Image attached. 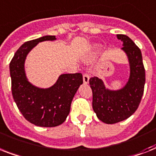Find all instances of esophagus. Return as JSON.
<instances>
[{
	"instance_id": "34e87169",
	"label": "esophagus",
	"mask_w": 156,
	"mask_h": 156,
	"mask_svg": "<svg viewBox=\"0 0 156 156\" xmlns=\"http://www.w3.org/2000/svg\"><path fill=\"white\" fill-rule=\"evenodd\" d=\"M89 80H90V76L88 73H84L83 74V83L85 84H87L89 83Z\"/></svg>"
}]
</instances>
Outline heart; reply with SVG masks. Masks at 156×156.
Listing matches in <instances>:
<instances>
[{"label": "heart", "mask_w": 156, "mask_h": 156, "mask_svg": "<svg viewBox=\"0 0 156 156\" xmlns=\"http://www.w3.org/2000/svg\"><path fill=\"white\" fill-rule=\"evenodd\" d=\"M98 47H99V45H95V48H97Z\"/></svg>", "instance_id": "1"}]
</instances>
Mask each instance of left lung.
<instances>
[{"instance_id":"8db88e82","label":"left lung","mask_w":156,"mask_h":156,"mask_svg":"<svg viewBox=\"0 0 156 156\" xmlns=\"http://www.w3.org/2000/svg\"><path fill=\"white\" fill-rule=\"evenodd\" d=\"M122 41L121 50L127 56L129 65V78L123 87L111 90L106 87L102 79L90 78L93 94V110L100 121L115 124L132 116L140 104L145 85V69L141 50L126 35H116Z\"/></svg>"}]
</instances>
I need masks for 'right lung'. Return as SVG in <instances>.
<instances>
[{
  "label": "right lung",
  "mask_w": 156,
  "mask_h": 156,
  "mask_svg": "<svg viewBox=\"0 0 156 156\" xmlns=\"http://www.w3.org/2000/svg\"><path fill=\"white\" fill-rule=\"evenodd\" d=\"M56 40L55 35H45L24 43L9 64L14 102L26 120L41 127H55L66 121L73 96L83 83L80 73L61 74L48 88L38 87L28 81L25 71L27 54L39 43Z\"/></svg>",
  "instance_id": "right-lung-1"
}]
</instances>
